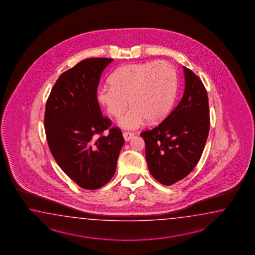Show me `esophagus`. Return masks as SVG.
<instances>
[{
  "mask_svg": "<svg viewBox=\"0 0 255 255\" xmlns=\"http://www.w3.org/2000/svg\"><path fill=\"white\" fill-rule=\"evenodd\" d=\"M123 136H124V139L126 141H129L134 136V134L130 133V132H124L123 133Z\"/></svg>",
  "mask_w": 255,
  "mask_h": 255,
  "instance_id": "1",
  "label": "esophagus"
}]
</instances>
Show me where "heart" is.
I'll list each match as a JSON object with an SVG mask.
<instances>
[{
	"label": "heart",
	"instance_id": "obj_1",
	"mask_svg": "<svg viewBox=\"0 0 255 255\" xmlns=\"http://www.w3.org/2000/svg\"><path fill=\"white\" fill-rule=\"evenodd\" d=\"M109 86L99 87L98 102L110 116L120 117L128 106L132 108L120 120L128 129L164 120L172 109L177 93V74L173 66L158 61L130 64L118 68L109 77Z\"/></svg>",
	"mask_w": 255,
	"mask_h": 255
}]
</instances>
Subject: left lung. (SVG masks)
Here are the masks:
<instances>
[{
  "instance_id": "8db88e82",
  "label": "left lung",
  "mask_w": 255,
  "mask_h": 255,
  "mask_svg": "<svg viewBox=\"0 0 255 255\" xmlns=\"http://www.w3.org/2000/svg\"><path fill=\"white\" fill-rule=\"evenodd\" d=\"M185 90L173 111L159 125L143 131L149 172L159 183L184 179L199 162L210 130L209 101L199 76L183 66Z\"/></svg>"
}]
</instances>
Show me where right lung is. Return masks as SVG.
<instances>
[{"mask_svg": "<svg viewBox=\"0 0 255 255\" xmlns=\"http://www.w3.org/2000/svg\"><path fill=\"white\" fill-rule=\"evenodd\" d=\"M112 61L88 58L65 71L45 107L50 151L63 171L86 190L99 189L112 179L125 143L119 128H110L111 121L104 118L97 98L101 74Z\"/></svg>", "mask_w": 255, "mask_h": 255, "instance_id": "1", "label": "right lung"}]
</instances>
